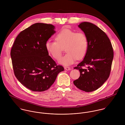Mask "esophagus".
Returning <instances> with one entry per match:
<instances>
[{"label":"esophagus","instance_id":"obj_1","mask_svg":"<svg viewBox=\"0 0 125 125\" xmlns=\"http://www.w3.org/2000/svg\"><path fill=\"white\" fill-rule=\"evenodd\" d=\"M64 69H65V70H67V71H70V70H71V68H70V67H65L64 68Z\"/></svg>","mask_w":125,"mask_h":125}]
</instances>
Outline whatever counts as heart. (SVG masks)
I'll use <instances>...</instances> for the list:
<instances>
[{"instance_id": "b5f03b06", "label": "heart", "mask_w": 125, "mask_h": 125, "mask_svg": "<svg viewBox=\"0 0 125 125\" xmlns=\"http://www.w3.org/2000/svg\"><path fill=\"white\" fill-rule=\"evenodd\" d=\"M56 41L48 40L45 44L48 53L58 60L62 56L64 48L67 53L59 60V63L68 66L76 59H81L86 55L89 46L87 36L83 32H76L68 28L62 29L56 35Z\"/></svg>"}]
</instances>
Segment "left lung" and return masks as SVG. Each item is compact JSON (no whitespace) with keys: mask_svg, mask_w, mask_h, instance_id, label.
Here are the masks:
<instances>
[{"mask_svg":"<svg viewBox=\"0 0 125 125\" xmlns=\"http://www.w3.org/2000/svg\"><path fill=\"white\" fill-rule=\"evenodd\" d=\"M78 27L87 36L89 46L83 61L74 69L79 70L80 77L73 81L79 89L91 92L99 88L108 79L114 58V51L110 40L95 25L81 22ZM87 65V69L82 66Z\"/></svg>","mask_w":125,"mask_h":125,"instance_id":"left-lung-1","label":"left lung"}]
</instances>
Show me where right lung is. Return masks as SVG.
I'll return each mask as SVG.
<instances>
[{"mask_svg":"<svg viewBox=\"0 0 125 125\" xmlns=\"http://www.w3.org/2000/svg\"><path fill=\"white\" fill-rule=\"evenodd\" d=\"M52 24L36 23L21 31L10 51L14 75L28 89L35 92L48 90L58 74L64 71L49 55L45 44L55 33Z\"/></svg>","mask_w":125,"mask_h":125,"instance_id":"add662e5","label":"right lung"}]
</instances>
